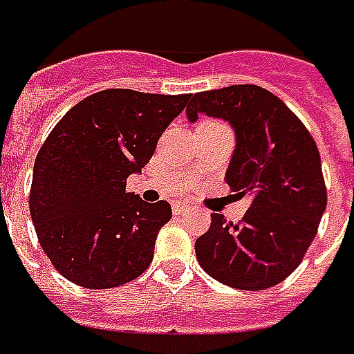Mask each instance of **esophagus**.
<instances>
[{"instance_id": "obj_1", "label": "esophagus", "mask_w": 354, "mask_h": 354, "mask_svg": "<svg viewBox=\"0 0 354 354\" xmlns=\"http://www.w3.org/2000/svg\"><path fill=\"white\" fill-rule=\"evenodd\" d=\"M192 205L189 203H182V201H174L172 203V211L176 213V215H180V213H187V211H192Z\"/></svg>"}]
</instances>
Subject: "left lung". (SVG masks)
<instances>
[{
	"label": "left lung",
	"instance_id": "1",
	"mask_svg": "<svg viewBox=\"0 0 354 354\" xmlns=\"http://www.w3.org/2000/svg\"><path fill=\"white\" fill-rule=\"evenodd\" d=\"M228 122L234 151L227 184L252 196L240 225L213 213L196 240V258L213 279L240 290H263L302 261L328 205L318 147L288 106L256 85H230L189 96L186 116Z\"/></svg>",
	"mask_w": 354,
	"mask_h": 354
}]
</instances>
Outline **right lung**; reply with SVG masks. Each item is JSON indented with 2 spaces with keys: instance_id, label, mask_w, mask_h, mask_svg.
<instances>
[{
  "instance_id": "obj_1",
  "label": "right lung",
  "mask_w": 354,
  "mask_h": 354,
  "mask_svg": "<svg viewBox=\"0 0 354 354\" xmlns=\"http://www.w3.org/2000/svg\"><path fill=\"white\" fill-rule=\"evenodd\" d=\"M189 95L108 88L71 108L38 151L30 187L36 236L54 268L85 288H112L151 263L168 201L127 194Z\"/></svg>"
}]
</instances>
